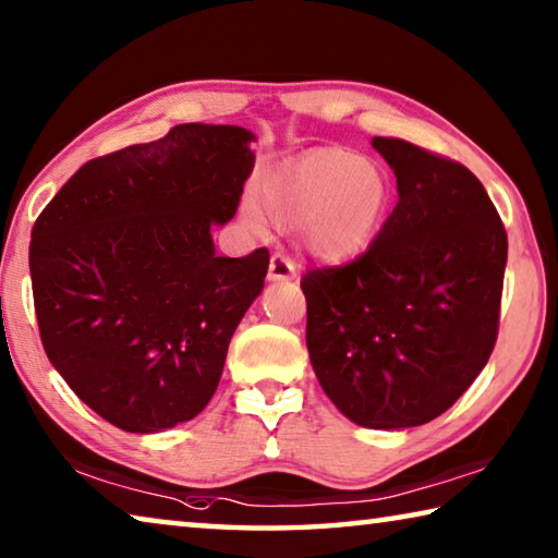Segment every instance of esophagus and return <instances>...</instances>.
I'll use <instances>...</instances> for the list:
<instances>
[{
  "label": "esophagus",
  "instance_id": "1",
  "mask_svg": "<svg viewBox=\"0 0 558 558\" xmlns=\"http://www.w3.org/2000/svg\"><path fill=\"white\" fill-rule=\"evenodd\" d=\"M298 278V266L295 260L286 253H272L270 258V268H268V280L272 282H288Z\"/></svg>",
  "mask_w": 558,
  "mask_h": 558
}]
</instances>
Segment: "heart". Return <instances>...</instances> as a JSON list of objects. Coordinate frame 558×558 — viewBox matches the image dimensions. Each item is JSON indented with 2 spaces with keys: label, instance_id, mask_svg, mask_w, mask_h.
Masks as SVG:
<instances>
[{
  "label": "heart",
  "instance_id": "obj_1",
  "mask_svg": "<svg viewBox=\"0 0 558 558\" xmlns=\"http://www.w3.org/2000/svg\"><path fill=\"white\" fill-rule=\"evenodd\" d=\"M263 206L276 221H300L302 241L315 256L344 263L369 248L391 209V179L369 157L323 147L298 157L260 186ZM251 229L266 226L253 202L243 204Z\"/></svg>",
  "mask_w": 558,
  "mask_h": 558
}]
</instances>
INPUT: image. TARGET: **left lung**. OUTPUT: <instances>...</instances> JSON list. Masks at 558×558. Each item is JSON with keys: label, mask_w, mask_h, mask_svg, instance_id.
<instances>
[{"label": "left lung", "mask_w": 558, "mask_h": 558, "mask_svg": "<svg viewBox=\"0 0 558 558\" xmlns=\"http://www.w3.org/2000/svg\"><path fill=\"white\" fill-rule=\"evenodd\" d=\"M372 145L399 204L362 256L302 276L307 352L325 393L364 428L423 426L456 403L497 342L507 231L456 159Z\"/></svg>", "instance_id": "8db88e82"}]
</instances>
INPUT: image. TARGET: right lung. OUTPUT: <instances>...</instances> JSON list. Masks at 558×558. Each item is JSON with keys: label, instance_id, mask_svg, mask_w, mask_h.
<instances>
[{"label": "right lung", "instance_id": "obj_1", "mask_svg": "<svg viewBox=\"0 0 558 558\" xmlns=\"http://www.w3.org/2000/svg\"><path fill=\"white\" fill-rule=\"evenodd\" d=\"M235 125H174L90 159L32 229L41 344L65 384L128 433L192 421L219 386L229 342L260 295L270 253L216 256L256 155Z\"/></svg>", "mask_w": 558, "mask_h": 558}]
</instances>
